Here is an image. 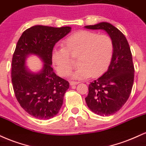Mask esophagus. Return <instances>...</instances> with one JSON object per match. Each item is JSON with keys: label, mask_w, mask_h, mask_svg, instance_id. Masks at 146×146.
Segmentation results:
<instances>
[{"label": "esophagus", "mask_w": 146, "mask_h": 146, "mask_svg": "<svg viewBox=\"0 0 146 146\" xmlns=\"http://www.w3.org/2000/svg\"><path fill=\"white\" fill-rule=\"evenodd\" d=\"M78 83H79V82H75V81L70 82V85H71V86H72V85H78Z\"/></svg>", "instance_id": "obj_1"}]
</instances>
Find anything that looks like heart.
<instances>
[{
    "mask_svg": "<svg viewBox=\"0 0 146 146\" xmlns=\"http://www.w3.org/2000/svg\"><path fill=\"white\" fill-rule=\"evenodd\" d=\"M113 51V43L109 36L80 31L66 39L63 48L53 50L52 61L57 72L66 76L73 68L69 55L72 58L78 57L80 66L72 76L77 80L86 79L91 76L99 77L107 71Z\"/></svg>",
    "mask_w": 146,
    "mask_h": 146,
    "instance_id": "b5f03b06",
    "label": "heart"
}]
</instances>
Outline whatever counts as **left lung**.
I'll return each mask as SVG.
<instances>
[{
  "mask_svg": "<svg viewBox=\"0 0 146 146\" xmlns=\"http://www.w3.org/2000/svg\"><path fill=\"white\" fill-rule=\"evenodd\" d=\"M85 28L104 31L113 43V56L109 69L89 85L85 98L87 107L94 113L111 115L126 103L133 88L135 69L131 48L124 34L109 22L85 26Z\"/></svg>",
  "mask_w": 146,
  "mask_h": 146,
  "instance_id": "obj_1",
  "label": "left lung"
}]
</instances>
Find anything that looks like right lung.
<instances>
[{"label": "right lung", "instance_id": "add662e5", "mask_svg": "<svg viewBox=\"0 0 146 146\" xmlns=\"http://www.w3.org/2000/svg\"><path fill=\"white\" fill-rule=\"evenodd\" d=\"M71 29L35 25L25 31L17 43L11 66L15 96L24 110L37 119L54 117L69 88V83L58 76L51 66L53 48ZM31 55L42 61L39 71L33 72L26 66L27 58Z\"/></svg>", "mask_w": 146, "mask_h": 146}]
</instances>
